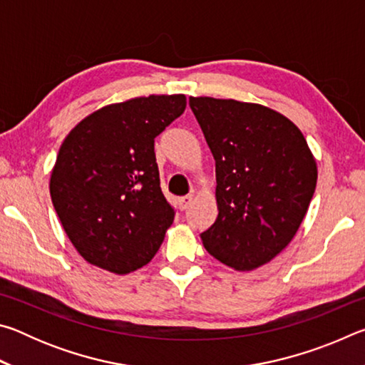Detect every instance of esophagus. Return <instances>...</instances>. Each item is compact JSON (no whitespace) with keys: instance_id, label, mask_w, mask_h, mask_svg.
Instances as JSON below:
<instances>
[{"instance_id":"34e87169","label":"esophagus","mask_w":365,"mask_h":365,"mask_svg":"<svg viewBox=\"0 0 365 365\" xmlns=\"http://www.w3.org/2000/svg\"><path fill=\"white\" fill-rule=\"evenodd\" d=\"M191 201H193V196H191V195L180 197V200H178V207H180V211H185V209H188V206L191 205Z\"/></svg>"}]
</instances>
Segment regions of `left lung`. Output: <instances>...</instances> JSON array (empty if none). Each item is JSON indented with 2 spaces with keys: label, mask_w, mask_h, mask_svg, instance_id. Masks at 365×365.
<instances>
[{
  "label": "left lung",
  "mask_w": 365,
  "mask_h": 365,
  "mask_svg": "<svg viewBox=\"0 0 365 365\" xmlns=\"http://www.w3.org/2000/svg\"><path fill=\"white\" fill-rule=\"evenodd\" d=\"M215 159L217 219L205 248L235 270H252L287 248L307 212L317 164L294 123L262 104L190 98Z\"/></svg>",
  "instance_id": "1"
}]
</instances>
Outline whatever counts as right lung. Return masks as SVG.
I'll list each match as a JSON object with an SVG mask.
<instances>
[{
	"label": "right lung",
	"mask_w": 365,
	"mask_h": 365,
	"mask_svg": "<svg viewBox=\"0 0 365 365\" xmlns=\"http://www.w3.org/2000/svg\"><path fill=\"white\" fill-rule=\"evenodd\" d=\"M185 108V95L109 104L63 141L49 193L86 262L123 275L146 265L163 245L175 211L160 190L154 138Z\"/></svg>",
	"instance_id": "right-lung-1"
}]
</instances>
